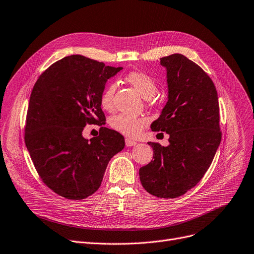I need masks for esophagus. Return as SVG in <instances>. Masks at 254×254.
Wrapping results in <instances>:
<instances>
[{"instance_id": "obj_1", "label": "esophagus", "mask_w": 254, "mask_h": 254, "mask_svg": "<svg viewBox=\"0 0 254 254\" xmlns=\"http://www.w3.org/2000/svg\"><path fill=\"white\" fill-rule=\"evenodd\" d=\"M137 144L136 141L131 140V139H126V145L127 146V147H131V146H135Z\"/></svg>"}]
</instances>
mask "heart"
<instances>
[{"instance_id":"heart-1","label":"heart","mask_w":254,"mask_h":254,"mask_svg":"<svg viewBox=\"0 0 254 254\" xmlns=\"http://www.w3.org/2000/svg\"><path fill=\"white\" fill-rule=\"evenodd\" d=\"M127 82L134 87L144 99H150L156 92L157 85L154 79L143 72H130L126 77ZM116 84L110 82L107 84L101 93V106L106 111L112 112L115 109L114 93ZM148 120L145 117H137L127 114H119L111 118L110 125L117 130L129 138H137L141 135L143 128L147 126Z\"/></svg>"}]
</instances>
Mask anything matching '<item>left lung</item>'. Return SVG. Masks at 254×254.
I'll use <instances>...</instances> for the list:
<instances>
[{"mask_svg":"<svg viewBox=\"0 0 254 254\" xmlns=\"http://www.w3.org/2000/svg\"><path fill=\"white\" fill-rule=\"evenodd\" d=\"M167 72L168 102L151 124L169 134V145L148 142L153 161L139 170L143 188L165 198L184 194L209 169L219 147V104L211 78L183 55L161 59Z\"/></svg>","mask_w":254,"mask_h":254,"instance_id":"obj_1","label":"left lung"}]
</instances>
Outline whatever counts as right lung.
I'll return each mask as SVG.
<instances>
[{"mask_svg":"<svg viewBox=\"0 0 254 254\" xmlns=\"http://www.w3.org/2000/svg\"><path fill=\"white\" fill-rule=\"evenodd\" d=\"M123 66L82 56L51 64L33 88L26 115L25 145L42 181L56 193L82 199L97 191L110 159L125 148L118 131L101 127L87 139V124H105L101 93Z\"/></svg>","mask_w":254,"mask_h":254,"instance_id":"add662e5","label":"right lung"}]
</instances>
